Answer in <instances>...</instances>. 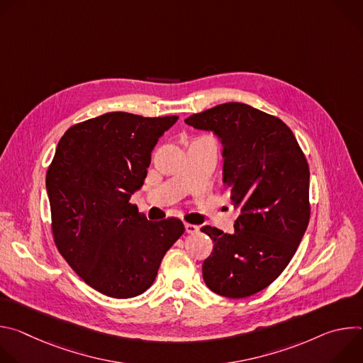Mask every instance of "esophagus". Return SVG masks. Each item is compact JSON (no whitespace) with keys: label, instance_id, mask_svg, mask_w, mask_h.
Listing matches in <instances>:
<instances>
[{"label":"esophagus","instance_id":"esophagus-1","mask_svg":"<svg viewBox=\"0 0 363 363\" xmlns=\"http://www.w3.org/2000/svg\"><path fill=\"white\" fill-rule=\"evenodd\" d=\"M185 231L188 234H196L199 231V227L195 224H185Z\"/></svg>","mask_w":363,"mask_h":363}]
</instances>
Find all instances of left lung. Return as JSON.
<instances>
[{"instance_id": "obj_1", "label": "left lung", "mask_w": 363, "mask_h": 363, "mask_svg": "<svg viewBox=\"0 0 363 363\" xmlns=\"http://www.w3.org/2000/svg\"><path fill=\"white\" fill-rule=\"evenodd\" d=\"M185 123L221 140L223 182L240 208L233 234L201 228L214 241L202 264L203 281L224 297L252 296L283 273L307 228L306 157L284 122L245 103H224Z\"/></svg>"}]
</instances>
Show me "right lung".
I'll list each match as a JSON object with an SVG mask.
<instances>
[{
	"instance_id": "add662e5",
	"label": "right lung",
	"mask_w": 363,
	"mask_h": 363,
	"mask_svg": "<svg viewBox=\"0 0 363 363\" xmlns=\"http://www.w3.org/2000/svg\"><path fill=\"white\" fill-rule=\"evenodd\" d=\"M177 121L111 112L72 126L57 145L45 175L55 242L101 294L146 291L185 231L181 220L149 221L129 202L143 185L150 152Z\"/></svg>"
}]
</instances>
